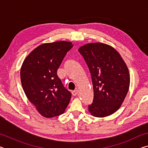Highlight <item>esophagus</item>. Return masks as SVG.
<instances>
[{
	"label": "esophagus",
	"mask_w": 148,
	"mask_h": 148,
	"mask_svg": "<svg viewBox=\"0 0 148 148\" xmlns=\"http://www.w3.org/2000/svg\"><path fill=\"white\" fill-rule=\"evenodd\" d=\"M77 93H78V91L77 90H74V91H73L72 92V94L73 96H76V95H77Z\"/></svg>",
	"instance_id": "34e87169"
}]
</instances>
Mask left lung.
<instances>
[{
	"instance_id": "8db88e82",
	"label": "left lung",
	"mask_w": 148,
	"mask_h": 148,
	"mask_svg": "<svg viewBox=\"0 0 148 148\" xmlns=\"http://www.w3.org/2000/svg\"><path fill=\"white\" fill-rule=\"evenodd\" d=\"M78 51L91 75L94 98L89 112L97 117L113 114L121 106L129 89L126 63L113 47L101 42L85 44Z\"/></svg>"
}]
</instances>
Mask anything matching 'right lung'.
Here are the masks:
<instances>
[{"instance_id":"obj_1","label":"right lung","mask_w":148,"mask_h":148,"mask_svg":"<svg viewBox=\"0 0 148 148\" xmlns=\"http://www.w3.org/2000/svg\"><path fill=\"white\" fill-rule=\"evenodd\" d=\"M72 46V42L66 41L41 44L22 64L20 76L25 93L46 118L63 114L71 101V92L64 88L57 71Z\"/></svg>"}]
</instances>
